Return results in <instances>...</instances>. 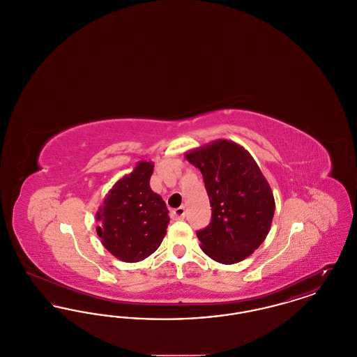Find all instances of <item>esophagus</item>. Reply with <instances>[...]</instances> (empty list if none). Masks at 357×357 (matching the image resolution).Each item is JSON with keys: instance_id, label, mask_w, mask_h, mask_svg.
Here are the masks:
<instances>
[{"instance_id": "34e87169", "label": "esophagus", "mask_w": 357, "mask_h": 357, "mask_svg": "<svg viewBox=\"0 0 357 357\" xmlns=\"http://www.w3.org/2000/svg\"><path fill=\"white\" fill-rule=\"evenodd\" d=\"M172 217H174L175 220H183V218L186 217V207H185V206H181V207L175 208V210L172 211Z\"/></svg>"}]
</instances>
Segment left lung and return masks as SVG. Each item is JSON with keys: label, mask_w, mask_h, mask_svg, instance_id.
I'll use <instances>...</instances> for the list:
<instances>
[{"label": "left lung", "mask_w": 357, "mask_h": 357, "mask_svg": "<svg viewBox=\"0 0 357 357\" xmlns=\"http://www.w3.org/2000/svg\"><path fill=\"white\" fill-rule=\"evenodd\" d=\"M204 175L211 222L197 233L211 259L231 265L248 258L265 241L275 202L253 156L236 142L218 139L185 153Z\"/></svg>", "instance_id": "left-lung-1"}]
</instances>
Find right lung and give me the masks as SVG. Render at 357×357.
<instances>
[{
	"label": "right lung",
	"mask_w": 357,
	"mask_h": 357,
	"mask_svg": "<svg viewBox=\"0 0 357 357\" xmlns=\"http://www.w3.org/2000/svg\"><path fill=\"white\" fill-rule=\"evenodd\" d=\"M153 172V162L140 160L108 191L96 213L102 246L123 262L150 257L166 236L169 210L150 187Z\"/></svg>",
	"instance_id": "right-lung-1"
}]
</instances>
